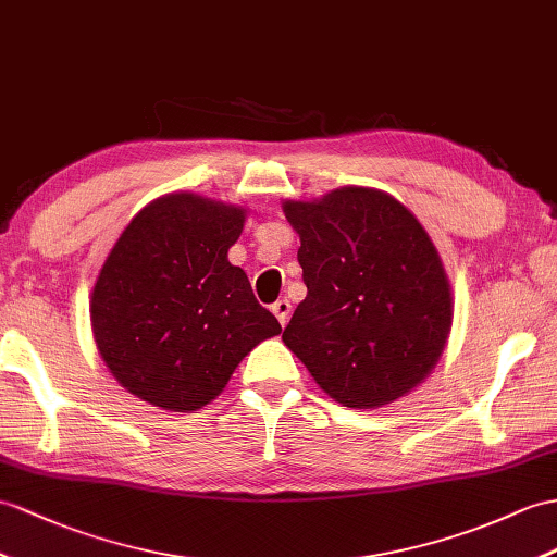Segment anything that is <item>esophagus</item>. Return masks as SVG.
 I'll use <instances>...</instances> for the list:
<instances>
[{"mask_svg":"<svg viewBox=\"0 0 557 557\" xmlns=\"http://www.w3.org/2000/svg\"><path fill=\"white\" fill-rule=\"evenodd\" d=\"M271 311H274L281 325H286L288 319H290V302L286 300V297H283V300H276L274 305H271Z\"/></svg>","mask_w":557,"mask_h":557,"instance_id":"1","label":"esophagus"}]
</instances>
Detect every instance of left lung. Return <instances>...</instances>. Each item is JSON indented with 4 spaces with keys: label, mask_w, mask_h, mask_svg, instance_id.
<instances>
[{
    "label": "left lung",
    "mask_w": 557,
    "mask_h": 557,
    "mask_svg": "<svg viewBox=\"0 0 557 557\" xmlns=\"http://www.w3.org/2000/svg\"><path fill=\"white\" fill-rule=\"evenodd\" d=\"M283 212L300 234L307 286L283 343L349 409L404 397L451 329L449 281L425 228L399 200L363 186L288 200Z\"/></svg>",
    "instance_id": "1"
}]
</instances>
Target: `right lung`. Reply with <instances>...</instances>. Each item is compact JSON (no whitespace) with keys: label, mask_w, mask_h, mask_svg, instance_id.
<instances>
[{"label":"right lung","mask_w":557,"mask_h":557,"mask_svg":"<svg viewBox=\"0 0 557 557\" xmlns=\"http://www.w3.org/2000/svg\"><path fill=\"white\" fill-rule=\"evenodd\" d=\"M246 212L194 194L153 200L127 224L91 293V331L117 383L168 411H196L248 351L281 333L228 262Z\"/></svg>","instance_id":"right-lung-1"}]
</instances>
